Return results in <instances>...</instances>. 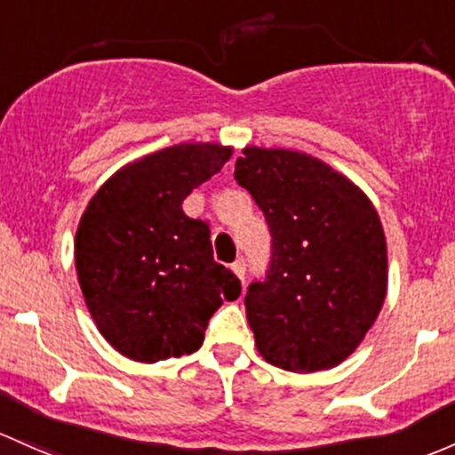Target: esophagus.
<instances>
[{
    "mask_svg": "<svg viewBox=\"0 0 455 455\" xmlns=\"http://www.w3.org/2000/svg\"><path fill=\"white\" fill-rule=\"evenodd\" d=\"M231 270L235 272L237 279L243 281V275H246V264H243V259H237L235 264H231Z\"/></svg>",
    "mask_w": 455,
    "mask_h": 455,
    "instance_id": "1",
    "label": "esophagus"
}]
</instances>
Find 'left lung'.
<instances>
[{"instance_id":"1","label":"left lung","mask_w":455,"mask_h":455,"mask_svg":"<svg viewBox=\"0 0 455 455\" xmlns=\"http://www.w3.org/2000/svg\"><path fill=\"white\" fill-rule=\"evenodd\" d=\"M235 180L272 235L264 281L248 285L246 318L266 362L314 372L347 360L381 312L388 251L366 194L315 156L243 148Z\"/></svg>"}]
</instances>
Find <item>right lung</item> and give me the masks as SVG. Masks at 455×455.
I'll list each match as a JSON object with an SVG mask.
<instances>
[{"instance_id":"1","label":"right lung","mask_w":455,"mask_h":455,"mask_svg":"<svg viewBox=\"0 0 455 455\" xmlns=\"http://www.w3.org/2000/svg\"><path fill=\"white\" fill-rule=\"evenodd\" d=\"M220 143H179L115 172L76 231V272L91 318L135 362L198 351L240 279L213 259L209 224L183 200L231 159Z\"/></svg>"}]
</instances>
